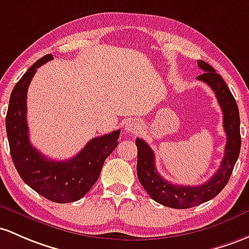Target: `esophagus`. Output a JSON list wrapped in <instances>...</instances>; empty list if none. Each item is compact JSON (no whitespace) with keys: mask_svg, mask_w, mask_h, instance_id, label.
I'll return each mask as SVG.
<instances>
[{"mask_svg":"<svg viewBox=\"0 0 249 249\" xmlns=\"http://www.w3.org/2000/svg\"><path fill=\"white\" fill-rule=\"evenodd\" d=\"M125 130H127L128 133H135L138 132L139 129H140V124H139L138 121H135L134 119H130L128 120L127 122H125V125H124Z\"/></svg>","mask_w":249,"mask_h":249,"instance_id":"esophagus-1","label":"esophagus"}]
</instances>
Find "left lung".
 <instances>
[{
    "label": "left lung",
    "mask_w": 249,
    "mask_h": 249,
    "mask_svg": "<svg viewBox=\"0 0 249 249\" xmlns=\"http://www.w3.org/2000/svg\"><path fill=\"white\" fill-rule=\"evenodd\" d=\"M197 64L199 69L204 71L197 77V79L207 83L213 89L223 113V128L227 135V143L224 157L217 172L209 180L198 186L176 185L168 183L157 171L156 157L148 143L142 139L138 138L135 140V145L138 147L136 173L141 185L152 199L173 209H189L217 196L228 183L241 148L240 114L234 96L223 78L216 73L209 64L203 60H198Z\"/></svg>",
    "instance_id": "1"
}]
</instances>
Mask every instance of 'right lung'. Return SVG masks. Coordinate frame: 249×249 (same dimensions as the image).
<instances>
[{"instance_id": "right-lung-1", "label": "right lung", "mask_w": 249, "mask_h": 249, "mask_svg": "<svg viewBox=\"0 0 249 249\" xmlns=\"http://www.w3.org/2000/svg\"><path fill=\"white\" fill-rule=\"evenodd\" d=\"M52 59V54H47L36 61L17 83L10 95L6 129L13 162L22 180L52 202L71 203L84 197L97 181L104 160L119 145L120 129L93 138L77 156L64 161L49 159L31 145L27 90L36 69Z\"/></svg>"}]
</instances>
